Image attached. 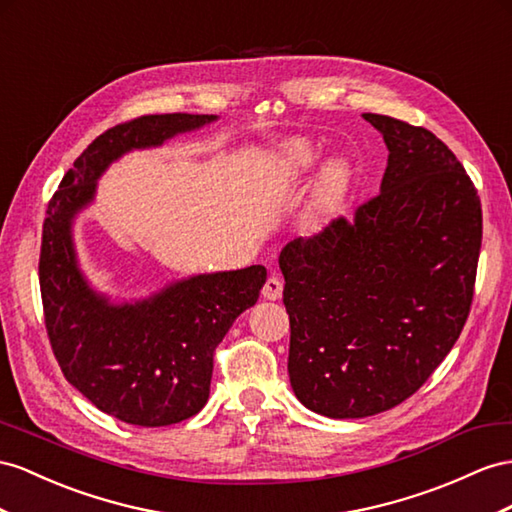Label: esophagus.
<instances>
[{"label":"esophagus","instance_id":"esophagus-1","mask_svg":"<svg viewBox=\"0 0 512 512\" xmlns=\"http://www.w3.org/2000/svg\"><path fill=\"white\" fill-rule=\"evenodd\" d=\"M261 294H264V298L268 300H279L283 294V281L279 277H268Z\"/></svg>","mask_w":512,"mask_h":512}]
</instances>
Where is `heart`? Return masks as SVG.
I'll return each mask as SVG.
<instances>
[{"mask_svg":"<svg viewBox=\"0 0 512 512\" xmlns=\"http://www.w3.org/2000/svg\"><path fill=\"white\" fill-rule=\"evenodd\" d=\"M318 164V151L305 140L287 142L285 147L274 155V160L268 168L266 183L274 190H283L287 186L303 181L313 173ZM350 170L344 162H331L324 168V173L318 181L316 194H313L311 209L313 214H329L335 205L342 201V196L348 188Z\"/></svg>","mask_w":512,"mask_h":512,"instance_id":"heart-1","label":"heart"}]
</instances>
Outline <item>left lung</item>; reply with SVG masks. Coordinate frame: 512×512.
<instances>
[{
	"label": "left lung",
	"mask_w": 512,
	"mask_h": 512,
	"mask_svg": "<svg viewBox=\"0 0 512 512\" xmlns=\"http://www.w3.org/2000/svg\"><path fill=\"white\" fill-rule=\"evenodd\" d=\"M389 149L381 192L287 244L296 398L333 419L393 409L448 357L474 300L482 207L474 181L432 134L363 114Z\"/></svg>",
	"instance_id": "8db88e82"
}]
</instances>
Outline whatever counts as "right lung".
Masks as SVG:
<instances>
[{
    "mask_svg": "<svg viewBox=\"0 0 512 512\" xmlns=\"http://www.w3.org/2000/svg\"><path fill=\"white\" fill-rule=\"evenodd\" d=\"M214 119L147 114L110 127L73 162L45 212L38 281L51 350L84 398L127 424L168 426L203 409L214 352L235 318L257 303L266 268L199 274L136 305H110L77 268L71 222L116 157Z\"/></svg>",
    "mask_w": 512,
    "mask_h": 512,
    "instance_id": "add662e5",
    "label": "right lung"
}]
</instances>
